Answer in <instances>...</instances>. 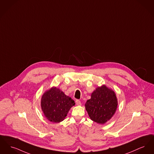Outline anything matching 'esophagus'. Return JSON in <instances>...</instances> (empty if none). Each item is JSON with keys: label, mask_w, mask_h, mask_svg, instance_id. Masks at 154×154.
Instances as JSON below:
<instances>
[{"label": "esophagus", "mask_w": 154, "mask_h": 154, "mask_svg": "<svg viewBox=\"0 0 154 154\" xmlns=\"http://www.w3.org/2000/svg\"><path fill=\"white\" fill-rule=\"evenodd\" d=\"M75 103H76V105H82L81 101L79 100H75Z\"/></svg>", "instance_id": "esophagus-1"}]
</instances>
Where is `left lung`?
I'll return each mask as SVG.
<instances>
[{"label":"left lung","mask_w":154,"mask_h":154,"mask_svg":"<svg viewBox=\"0 0 154 154\" xmlns=\"http://www.w3.org/2000/svg\"><path fill=\"white\" fill-rule=\"evenodd\" d=\"M85 106L92 120L104 124L115 114L118 100L113 91L103 85L92 93L91 98L87 101Z\"/></svg>","instance_id":"8db88e82"}]
</instances>
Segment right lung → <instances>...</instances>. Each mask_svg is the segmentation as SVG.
I'll return each mask as SVG.
<instances>
[{
  "label": "right lung",
  "mask_w": 154,
  "mask_h": 154,
  "mask_svg": "<svg viewBox=\"0 0 154 154\" xmlns=\"http://www.w3.org/2000/svg\"><path fill=\"white\" fill-rule=\"evenodd\" d=\"M74 105L72 98L56 87L45 92L41 100V108L46 118L54 123L63 121Z\"/></svg>",
  "instance_id": "right-lung-1"
}]
</instances>
